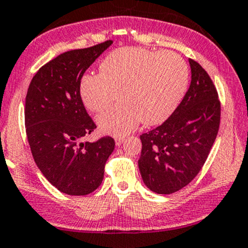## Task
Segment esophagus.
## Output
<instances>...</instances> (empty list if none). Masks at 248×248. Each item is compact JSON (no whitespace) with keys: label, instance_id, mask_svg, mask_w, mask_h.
Returning a JSON list of instances; mask_svg holds the SVG:
<instances>
[{"label":"esophagus","instance_id":"esophagus-1","mask_svg":"<svg viewBox=\"0 0 248 248\" xmlns=\"http://www.w3.org/2000/svg\"><path fill=\"white\" fill-rule=\"evenodd\" d=\"M123 141H124V138H116V140H115V142H116V146H121L122 143H123Z\"/></svg>","mask_w":248,"mask_h":248}]
</instances>
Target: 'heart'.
<instances>
[{"instance_id":"heart-1","label":"heart","mask_w":248,"mask_h":248,"mask_svg":"<svg viewBox=\"0 0 248 248\" xmlns=\"http://www.w3.org/2000/svg\"><path fill=\"white\" fill-rule=\"evenodd\" d=\"M100 73L81 78L79 93L88 110L100 112L118 91L122 101L99 116L102 132L125 136L138 125L160 124L168 119L184 96L188 82L185 61L172 51L124 47L109 53L99 64Z\"/></svg>"}]
</instances>
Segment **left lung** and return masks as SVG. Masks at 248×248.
I'll use <instances>...</instances> for the list:
<instances>
[{"label":"left lung","instance_id":"1","mask_svg":"<svg viewBox=\"0 0 248 248\" xmlns=\"http://www.w3.org/2000/svg\"><path fill=\"white\" fill-rule=\"evenodd\" d=\"M188 62L192 79L184 99L163 124L140 136V175L157 194L175 193L194 179L218 132L217 91L200 64Z\"/></svg>","mask_w":248,"mask_h":248}]
</instances>
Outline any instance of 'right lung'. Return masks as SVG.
<instances>
[{
  "instance_id": "obj_1",
  "label": "right lung",
  "mask_w": 248,
  "mask_h": 248,
  "mask_svg": "<svg viewBox=\"0 0 248 248\" xmlns=\"http://www.w3.org/2000/svg\"><path fill=\"white\" fill-rule=\"evenodd\" d=\"M111 44L59 55L35 73L27 91L25 126L33 158L46 179L65 194L95 191L114 152L111 137L82 141L96 126L79 93L85 71Z\"/></svg>"
}]
</instances>
